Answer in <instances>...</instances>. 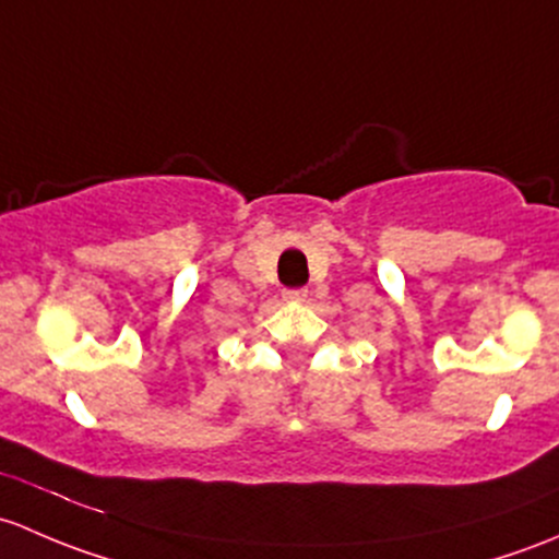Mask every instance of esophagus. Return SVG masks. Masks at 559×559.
Instances as JSON below:
<instances>
[{
    "label": "esophagus",
    "instance_id": "obj_1",
    "mask_svg": "<svg viewBox=\"0 0 559 559\" xmlns=\"http://www.w3.org/2000/svg\"><path fill=\"white\" fill-rule=\"evenodd\" d=\"M282 298H285L287 304H301L307 301V290H285L282 293Z\"/></svg>",
    "mask_w": 559,
    "mask_h": 559
}]
</instances>
